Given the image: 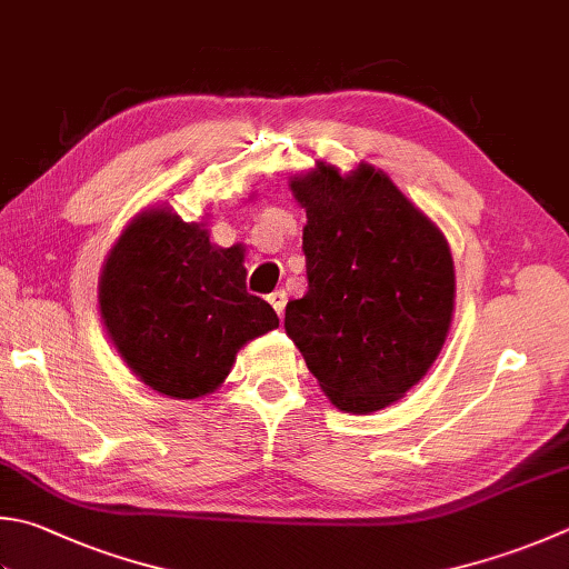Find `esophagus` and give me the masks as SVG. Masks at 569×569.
Returning a JSON list of instances; mask_svg holds the SVG:
<instances>
[{
  "instance_id": "obj_1",
  "label": "esophagus",
  "mask_w": 569,
  "mask_h": 569,
  "mask_svg": "<svg viewBox=\"0 0 569 569\" xmlns=\"http://www.w3.org/2000/svg\"><path fill=\"white\" fill-rule=\"evenodd\" d=\"M267 302H270L274 312L282 317L284 315V307H287V292H284V289H274L272 295H267Z\"/></svg>"
}]
</instances>
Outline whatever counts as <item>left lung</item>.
Segmentation results:
<instances>
[{
  "label": "left lung",
  "mask_w": 569,
  "mask_h": 569,
  "mask_svg": "<svg viewBox=\"0 0 569 569\" xmlns=\"http://www.w3.org/2000/svg\"><path fill=\"white\" fill-rule=\"evenodd\" d=\"M307 210L309 289L284 329L337 409L371 413L423 379L453 317L456 274L443 232L371 166L319 163L292 180Z\"/></svg>",
  "instance_id": "obj_1"
}]
</instances>
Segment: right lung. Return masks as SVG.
Listing matches in <instances>:
<instances>
[{"label":"right lung","mask_w":569,"mask_h":569,"mask_svg":"<svg viewBox=\"0 0 569 569\" xmlns=\"http://www.w3.org/2000/svg\"><path fill=\"white\" fill-rule=\"evenodd\" d=\"M240 244L216 248L208 230L170 208L148 210L118 238L99 282V305L123 361L151 389L198 399L228 377L234 353L280 327L248 292Z\"/></svg>","instance_id":"add662e5"}]
</instances>
